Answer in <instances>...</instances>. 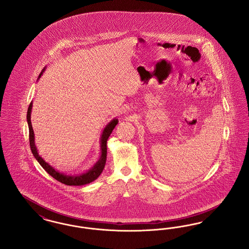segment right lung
Segmentation results:
<instances>
[{"instance_id": "1", "label": "right lung", "mask_w": 249, "mask_h": 249, "mask_svg": "<svg viewBox=\"0 0 249 249\" xmlns=\"http://www.w3.org/2000/svg\"><path fill=\"white\" fill-rule=\"evenodd\" d=\"M46 68L47 67H45L42 70L41 73L38 76L37 80H39L40 77L43 75V72L46 71ZM32 109H33V102L30 104L29 108H28V112H27V122H28V126H29V136H30L31 150L33 152V155L35 156L36 160L40 163V165L46 170V172H48V175H50L52 178H55L60 183L64 184V185H67V186H83L86 184H89V183L93 182L94 180L99 178L100 175L102 174L105 166H106V162H107V140H108L110 134L112 133V131L114 130V128L116 127V125L119 123V119H112L105 127V129L103 130V132L101 134V138H100L101 156H100L99 160H97V162L95 163L94 165L92 166L89 170H88L84 173H81V174L68 175V174H65V173H61L58 170H56L55 168H53L38 153L36 142H35V139H36L35 138V132H34V129H33V126H32V121H31Z\"/></svg>"}]
</instances>
